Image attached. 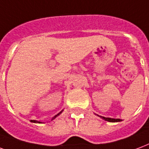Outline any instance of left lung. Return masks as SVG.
<instances>
[{
  "label": "left lung",
  "instance_id": "1",
  "mask_svg": "<svg viewBox=\"0 0 149 149\" xmlns=\"http://www.w3.org/2000/svg\"><path fill=\"white\" fill-rule=\"evenodd\" d=\"M98 117H100L101 118H102L103 120H107V121H109V122H118V121H120V119H114V118H105V117H102V116H99L97 115Z\"/></svg>",
  "mask_w": 149,
  "mask_h": 149
}]
</instances>
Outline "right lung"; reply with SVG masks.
<instances>
[{"label":"right lung","mask_w":149,"mask_h":149,"mask_svg":"<svg viewBox=\"0 0 149 149\" xmlns=\"http://www.w3.org/2000/svg\"><path fill=\"white\" fill-rule=\"evenodd\" d=\"M63 110H62L61 112H59L58 114L55 115V116H54V117H53V118H52V120H54V119H55V118H56L57 116H58V115L60 114V113H62V112H63ZM31 122H34V123H43V122H41V121H38V120H31Z\"/></svg>","instance_id":"right-lung-1"}]
</instances>
